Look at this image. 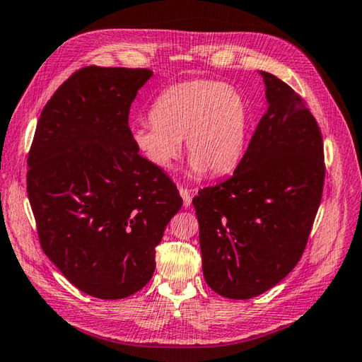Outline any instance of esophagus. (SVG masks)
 Listing matches in <instances>:
<instances>
[{
	"label": "esophagus",
	"mask_w": 362,
	"mask_h": 362,
	"mask_svg": "<svg viewBox=\"0 0 362 362\" xmlns=\"http://www.w3.org/2000/svg\"><path fill=\"white\" fill-rule=\"evenodd\" d=\"M179 191H180V196L183 199V205L189 206L191 205V197H193V191L188 189V188H183V187H180Z\"/></svg>",
	"instance_id": "1"
}]
</instances>
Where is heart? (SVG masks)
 <instances>
[{
  "label": "heart",
  "instance_id": "1",
  "mask_svg": "<svg viewBox=\"0 0 362 362\" xmlns=\"http://www.w3.org/2000/svg\"><path fill=\"white\" fill-rule=\"evenodd\" d=\"M149 115L151 121L134 126L130 136L160 169L180 156L182 140L194 174L228 173L243 156L249 112L233 86L209 79L173 83L156 98Z\"/></svg>",
  "mask_w": 362,
  "mask_h": 362
}]
</instances>
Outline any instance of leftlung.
<instances>
[{"instance_id":"1","label":"left lung","mask_w":362,"mask_h":362,"mask_svg":"<svg viewBox=\"0 0 362 362\" xmlns=\"http://www.w3.org/2000/svg\"><path fill=\"white\" fill-rule=\"evenodd\" d=\"M267 109L232 177L193 199L204 276L245 300L281 281L308 243L325 180L324 141L302 96L259 71Z\"/></svg>"}]
</instances>
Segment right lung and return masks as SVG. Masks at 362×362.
<instances>
[{"mask_svg": "<svg viewBox=\"0 0 362 362\" xmlns=\"http://www.w3.org/2000/svg\"><path fill=\"white\" fill-rule=\"evenodd\" d=\"M148 68L86 66L43 107L28 156L38 240L88 296L124 298L156 271V247L182 209L177 187L130 136V104Z\"/></svg>", "mask_w": 362, "mask_h": 362, "instance_id": "obj_1", "label": "right lung"}]
</instances>
